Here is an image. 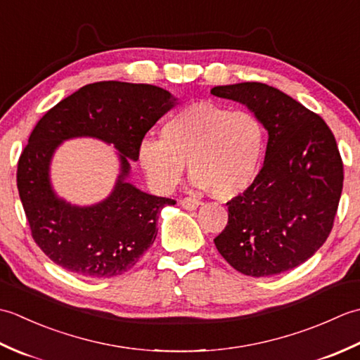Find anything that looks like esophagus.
I'll return each instance as SVG.
<instances>
[{"label":"esophagus","instance_id":"obj_1","mask_svg":"<svg viewBox=\"0 0 360 360\" xmlns=\"http://www.w3.org/2000/svg\"><path fill=\"white\" fill-rule=\"evenodd\" d=\"M181 205H182V209H186V210H195L200 207L201 202H200V200H196V198L187 196V198H182Z\"/></svg>","mask_w":360,"mask_h":360}]
</instances>
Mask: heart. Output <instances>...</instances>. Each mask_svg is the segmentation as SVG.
Segmentation results:
<instances>
[{"label": "heart", "mask_w": 360, "mask_h": 360, "mask_svg": "<svg viewBox=\"0 0 360 360\" xmlns=\"http://www.w3.org/2000/svg\"><path fill=\"white\" fill-rule=\"evenodd\" d=\"M263 151L264 129L254 114L198 102L165 120L160 141L141 143L139 162L160 192L176 187L188 162L193 186L232 200L254 184Z\"/></svg>", "instance_id": "b5f03b06"}]
</instances>
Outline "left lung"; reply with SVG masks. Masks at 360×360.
I'll use <instances>...</instances> for the list:
<instances>
[{
	"mask_svg": "<svg viewBox=\"0 0 360 360\" xmlns=\"http://www.w3.org/2000/svg\"><path fill=\"white\" fill-rule=\"evenodd\" d=\"M254 112L267 139L263 168L227 202L215 246L233 269L271 277L307 262L330 235L343 187V164L325 120L266 83L212 88Z\"/></svg>",
	"mask_w": 360,
	"mask_h": 360,
	"instance_id": "obj_1",
	"label": "left lung"
}]
</instances>
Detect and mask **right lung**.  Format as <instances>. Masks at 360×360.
Segmentation results:
<instances>
[{
    "instance_id": "right-lung-1",
    "label": "right lung",
    "mask_w": 360,
    "mask_h": 360,
    "mask_svg": "<svg viewBox=\"0 0 360 360\" xmlns=\"http://www.w3.org/2000/svg\"><path fill=\"white\" fill-rule=\"evenodd\" d=\"M178 105L145 83L97 82L58 102L38 120L18 160L17 186L32 238L53 263L86 278H110L139 262L156 240L158 218L176 201L128 182L143 136ZM93 136L118 150L120 176L103 202L75 206L50 182L53 153L65 140Z\"/></svg>"
}]
</instances>
